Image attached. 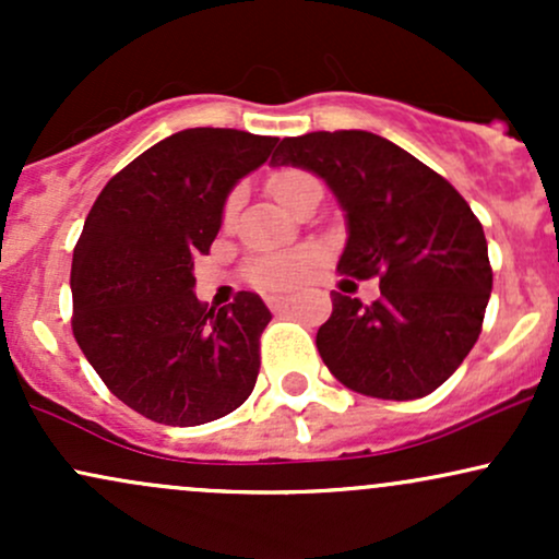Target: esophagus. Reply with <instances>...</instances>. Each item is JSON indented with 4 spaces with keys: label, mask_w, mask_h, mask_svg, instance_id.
Instances as JSON below:
<instances>
[{
    "label": "esophagus",
    "mask_w": 559,
    "mask_h": 559,
    "mask_svg": "<svg viewBox=\"0 0 559 559\" xmlns=\"http://www.w3.org/2000/svg\"><path fill=\"white\" fill-rule=\"evenodd\" d=\"M288 305H292V299H288V297H281V294H273V297H267V307H271L273 312L286 310Z\"/></svg>",
    "instance_id": "1"
}]
</instances>
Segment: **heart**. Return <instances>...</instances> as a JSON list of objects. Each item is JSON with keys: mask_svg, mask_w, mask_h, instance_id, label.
Masks as SVG:
<instances>
[{"mask_svg": "<svg viewBox=\"0 0 559 559\" xmlns=\"http://www.w3.org/2000/svg\"><path fill=\"white\" fill-rule=\"evenodd\" d=\"M305 181H310L307 173L281 170L271 178V191L273 197L286 207L288 199H292L294 191H297ZM239 204H241V189L230 191L226 199V207H223V223H226V226L234 223L236 213H239ZM316 267H318L316 249H297V252L273 254V258L258 260L252 267H249V275H252L254 284L267 288V292H286V288L305 284Z\"/></svg>", "mask_w": 559, "mask_h": 559, "instance_id": "heart-1", "label": "heart"}]
</instances>
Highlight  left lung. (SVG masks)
I'll use <instances>...</instances> for the list:
<instances>
[{
	"label": "left lung",
	"instance_id": "left-lung-1",
	"mask_svg": "<svg viewBox=\"0 0 559 559\" xmlns=\"http://www.w3.org/2000/svg\"><path fill=\"white\" fill-rule=\"evenodd\" d=\"M273 165L329 183L346 213L338 273L381 278L373 305L333 292L318 352L346 389L420 400L463 365L491 297L484 226L447 178L368 131L284 139Z\"/></svg>",
	"mask_w": 559,
	"mask_h": 559
}]
</instances>
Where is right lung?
<instances>
[{
	"label": "right lung",
	"mask_w": 559,
	"mask_h": 559,
	"mask_svg": "<svg viewBox=\"0 0 559 559\" xmlns=\"http://www.w3.org/2000/svg\"><path fill=\"white\" fill-rule=\"evenodd\" d=\"M275 136L186 128L107 181L73 249V336L105 386L144 418L202 426L234 413L260 373L271 310L239 292L207 310L194 258L210 252L239 178Z\"/></svg>",
	"instance_id": "add662e5"
}]
</instances>
